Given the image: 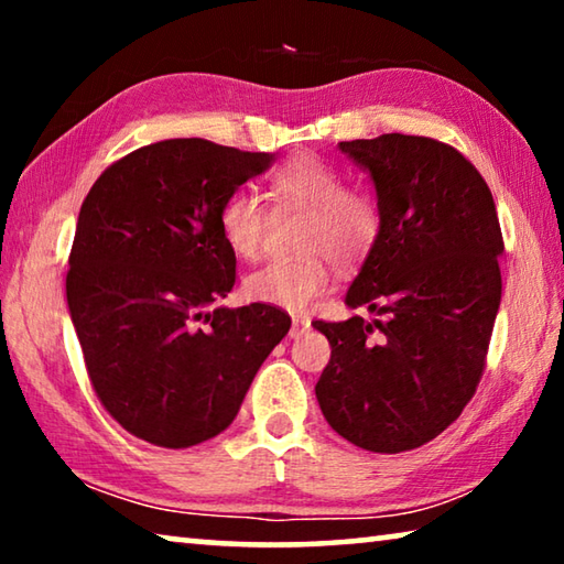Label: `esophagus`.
Masks as SVG:
<instances>
[{"mask_svg": "<svg viewBox=\"0 0 564 564\" xmlns=\"http://www.w3.org/2000/svg\"><path fill=\"white\" fill-rule=\"evenodd\" d=\"M311 328V321L305 316H293V323H291V338H301L305 330Z\"/></svg>", "mask_w": 564, "mask_h": 564, "instance_id": "esophagus-1", "label": "esophagus"}]
</instances>
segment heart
Masks as SVG:
<instances>
[{"label":"heart","instance_id":"obj_1","mask_svg":"<svg viewBox=\"0 0 564 564\" xmlns=\"http://www.w3.org/2000/svg\"><path fill=\"white\" fill-rule=\"evenodd\" d=\"M269 198L279 212H303L301 246L318 248L301 259H275L246 279V295L256 303L303 311L328 289L330 257L356 263L368 256L380 236L376 198L358 186H346L338 166L316 154L285 159L269 176ZM269 214L259 196L236 191L221 204L218 228L241 259H259Z\"/></svg>","mask_w":564,"mask_h":564}]
</instances>
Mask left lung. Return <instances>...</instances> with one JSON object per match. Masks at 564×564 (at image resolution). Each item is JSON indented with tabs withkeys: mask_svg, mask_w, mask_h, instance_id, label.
<instances>
[{
	"mask_svg": "<svg viewBox=\"0 0 564 564\" xmlns=\"http://www.w3.org/2000/svg\"><path fill=\"white\" fill-rule=\"evenodd\" d=\"M338 147L376 184L380 236L346 303L378 318L313 323L330 343L316 398L348 443L413 451L482 378L502 295L498 212L480 171L443 141L383 133Z\"/></svg>",
	"mask_w": 564,
	"mask_h": 564,
	"instance_id": "1",
	"label": "left lung"
}]
</instances>
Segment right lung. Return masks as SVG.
<instances>
[{"label": "right lung", "instance_id": "obj_1", "mask_svg": "<svg viewBox=\"0 0 564 564\" xmlns=\"http://www.w3.org/2000/svg\"><path fill=\"white\" fill-rule=\"evenodd\" d=\"M273 159L166 139L113 161L84 198L66 303L97 398L141 441L178 451L226 431L291 328L275 305L214 308L236 283L218 212Z\"/></svg>", "mask_w": 564, "mask_h": 564}]
</instances>
